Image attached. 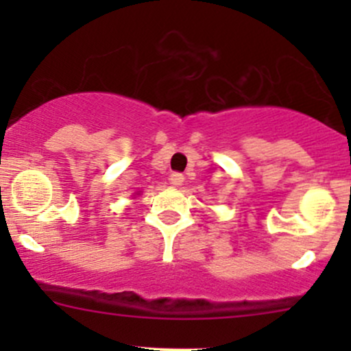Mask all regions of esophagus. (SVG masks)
<instances>
[{
	"label": "esophagus",
	"mask_w": 351,
	"mask_h": 351,
	"mask_svg": "<svg viewBox=\"0 0 351 351\" xmlns=\"http://www.w3.org/2000/svg\"><path fill=\"white\" fill-rule=\"evenodd\" d=\"M184 181V176L181 175V173H171L170 176V183L173 184V186H181Z\"/></svg>",
	"instance_id": "34e87169"
}]
</instances>
